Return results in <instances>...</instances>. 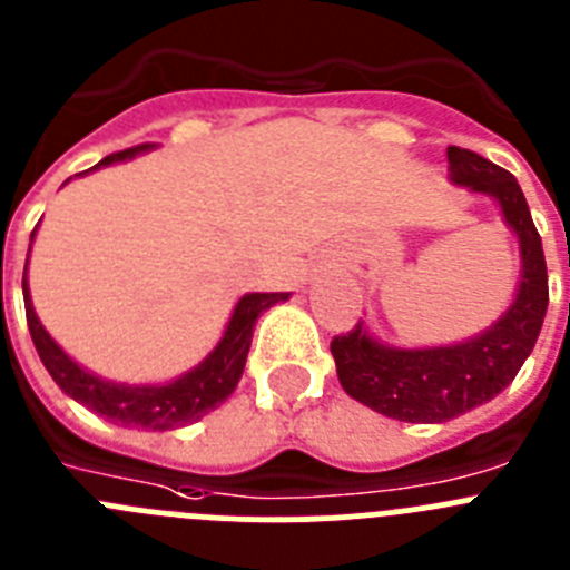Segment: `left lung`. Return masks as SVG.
Segmentation results:
<instances>
[{
	"mask_svg": "<svg viewBox=\"0 0 570 570\" xmlns=\"http://www.w3.org/2000/svg\"><path fill=\"white\" fill-rule=\"evenodd\" d=\"M449 180L498 200L520 243V285L509 311L466 342L446 347H390L364 322L331 342L344 393L381 415L406 424H441L487 404L509 387L534 350L548 307L542 239L511 171L461 146H449Z\"/></svg>",
	"mask_w": 570,
	"mask_h": 570,
	"instance_id": "obj_1",
	"label": "left lung"
}]
</instances>
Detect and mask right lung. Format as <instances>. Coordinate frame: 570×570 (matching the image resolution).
<instances>
[{"mask_svg": "<svg viewBox=\"0 0 570 570\" xmlns=\"http://www.w3.org/2000/svg\"><path fill=\"white\" fill-rule=\"evenodd\" d=\"M153 146L155 144H140L132 146V149H124V153L107 155L92 169L135 158L140 153H149ZM22 294L36 353H39L47 373L53 375L56 384L70 399H76L78 404L98 412V415H104L112 424L155 432L195 424L206 412L217 410L234 393L239 375H243L245 358H248L250 350V336H254V325H257L259 313L268 311L276 302L288 299V294H245L237 302V307H234L232 320H228L226 333L217 342V347L195 370L183 373L180 379L169 381V384H138V387H132V384H115V381L98 379L90 370H83L81 364L72 362L65 350L50 338V333L45 331V325L36 316L33 302H30L28 268H24L22 276Z\"/></svg>", "mask_w": 570, "mask_h": 570, "instance_id": "add662e5", "label": "right lung"}]
</instances>
